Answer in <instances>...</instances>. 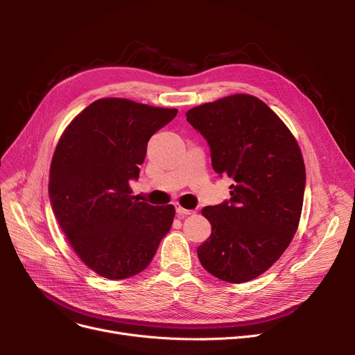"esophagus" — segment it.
<instances>
[{
    "instance_id": "1",
    "label": "esophagus",
    "mask_w": 355,
    "mask_h": 355,
    "mask_svg": "<svg viewBox=\"0 0 355 355\" xmlns=\"http://www.w3.org/2000/svg\"><path fill=\"white\" fill-rule=\"evenodd\" d=\"M175 211H177V214L178 216H181V217H184V216H190V214H194L196 211L194 210H187V209H184L181 204H178V202H175Z\"/></svg>"
}]
</instances>
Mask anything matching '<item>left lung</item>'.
<instances>
[{"instance_id":"left-lung-1","label":"left lung","mask_w":355,"mask_h":355,"mask_svg":"<svg viewBox=\"0 0 355 355\" xmlns=\"http://www.w3.org/2000/svg\"><path fill=\"white\" fill-rule=\"evenodd\" d=\"M206 138L213 170L233 178L230 200L201 210L211 236L197 249L213 276L243 284L282 256L300 225L305 164L288 126L260 99L232 95L190 109Z\"/></svg>"}]
</instances>
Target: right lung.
Listing matches in <instances>:
<instances>
[{
    "mask_svg": "<svg viewBox=\"0 0 355 355\" xmlns=\"http://www.w3.org/2000/svg\"><path fill=\"white\" fill-rule=\"evenodd\" d=\"M177 109L105 98L90 103L59 139L50 165L53 213L82 262L106 279L142 272L170 232L174 206L130 196L146 145Z\"/></svg>",
    "mask_w": 355,
    "mask_h": 355,
    "instance_id": "add662e5",
    "label": "right lung"
}]
</instances>
